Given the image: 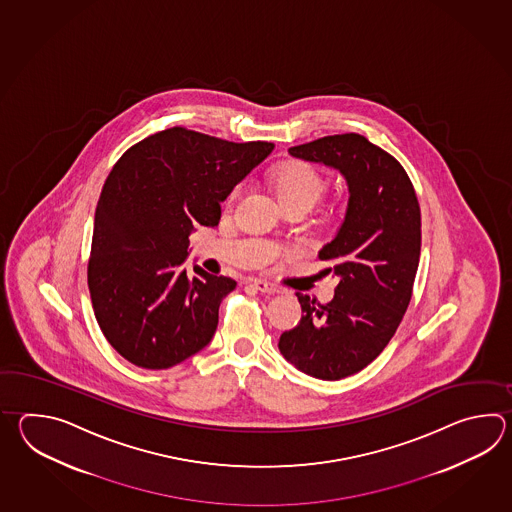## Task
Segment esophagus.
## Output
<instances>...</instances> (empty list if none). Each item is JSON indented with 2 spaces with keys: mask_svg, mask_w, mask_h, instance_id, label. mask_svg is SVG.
<instances>
[{
  "mask_svg": "<svg viewBox=\"0 0 512 512\" xmlns=\"http://www.w3.org/2000/svg\"><path fill=\"white\" fill-rule=\"evenodd\" d=\"M254 287H256L258 291H261V293H282V287H278V285H274V283L271 282H265V280H254Z\"/></svg>",
  "mask_w": 512,
  "mask_h": 512,
  "instance_id": "1",
  "label": "esophagus"
}]
</instances>
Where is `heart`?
Here are the masks:
<instances>
[{
	"label": "heart",
	"instance_id": "b5f03b06",
	"mask_svg": "<svg viewBox=\"0 0 512 512\" xmlns=\"http://www.w3.org/2000/svg\"><path fill=\"white\" fill-rule=\"evenodd\" d=\"M269 179L282 205L304 203L311 208L320 197L326 194L327 190L326 177L320 174L313 164L298 161V159H291L274 166ZM238 194H240V188L236 186L230 192L229 201H234Z\"/></svg>",
	"mask_w": 512,
	"mask_h": 512
}]
</instances>
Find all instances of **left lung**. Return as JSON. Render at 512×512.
Masks as SVG:
<instances>
[{
	"label": "left lung",
	"instance_id": "8db88e82",
	"mask_svg": "<svg viewBox=\"0 0 512 512\" xmlns=\"http://www.w3.org/2000/svg\"><path fill=\"white\" fill-rule=\"evenodd\" d=\"M335 168L348 183L346 218L318 252L338 285L329 304L296 293L300 324L278 348L298 370L338 381L364 370L388 346L412 300L421 256V208L401 163L359 133L329 135L289 148Z\"/></svg>",
	"mask_w": 512,
	"mask_h": 512
}]
</instances>
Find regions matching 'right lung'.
<instances>
[{
	"label": "right lung",
	"instance_id": "add662e5",
	"mask_svg": "<svg viewBox=\"0 0 512 512\" xmlns=\"http://www.w3.org/2000/svg\"><path fill=\"white\" fill-rule=\"evenodd\" d=\"M272 148L170 128L131 146L109 172L87 285L104 337L131 364L166 370L214 337L236 282L199 265L186 272L188 236L196 223L218 225L221 201Z\"/></svg>",
	"mask_w": 512,
	"mask_h": 512
}]
</instances>
